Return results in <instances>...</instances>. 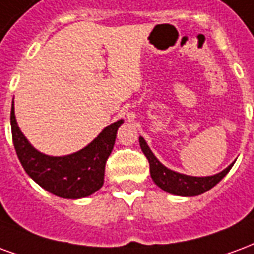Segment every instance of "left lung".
<instances>
[{"instance_id": "8db88e82", "label": "left lung", "mask_w": 254, "mask_h": 254, "mask_svg": "<svg viewBox=\"0 0 254 254\" xmlns=\"http://www.w3.org/2000/svg\"><path fill=\"white\" fill-rule=\"evenodd\" d=\"M139 143L140 149H142L143 154L146 155V158L149 161L150 175H151L153 181L160 187L161 190L169 192V193H173V195H201V193L211 190L214 186H216L229 173L231 166L234 165V164H231L225 170H222L221 173H216L214 176H207V177H193V176L181 175V173L173 172V170L168 169L166 166L162 165L160 161L155 158V155L149 149V146H147V143L142 136H139Z\"/></svg>"}]
</instances>
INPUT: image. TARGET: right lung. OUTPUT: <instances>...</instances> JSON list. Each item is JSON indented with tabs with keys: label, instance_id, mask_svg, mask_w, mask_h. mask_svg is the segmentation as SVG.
Listing matches in <instances>:
<instances>
[{
	"label": "right lung",
	"instance_id": "obj_1",
	"mask_svg": "<svg viewBox=\"0 0 254 254\" xmlns=\"http://www.w3.org/2000/svg\"><path fill=\"white\" fill-rule=\"evenodd\" d=\"M122 123L118 120L105 127L92 143L74 154L50 157L33 149L18 128L13 104L10 111L13 145L24 170L42 188L64 199L85 197L103 187L105 164Z\"/></svg>",
	"mask_w": 254,
	"mask_h": 254
}]
</instances>
